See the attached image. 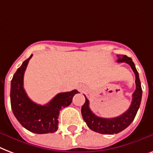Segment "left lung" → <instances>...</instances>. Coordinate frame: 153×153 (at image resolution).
<instances>
[{
  "label": "left lung",
  "instance_id": "8db88e82",
  "mask_svg": "<svg viewBox=\"0 0 153 153\" xmlns=\"http://www.w3.org/2000/svg\"><path fill=\"white\" fill-rule=\"evenodd\" d=\"M118 63L125 62L128 64L136 76V90L132 94V100L129 108L122 115L114 118H102L96 116L89 108V101L85 97V102L81 108V114L83 119L86 122L88 127L94 132H99L101 134L112 135L119 133L133 121L137 112L140 108L142 97V88L140 85V80L139 74L137 72L133 61L130 57L125 55H117Z\"/></svg>",
  "mask_w": 153,
  "mask_h": 153
}]
</instances>
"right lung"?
<instances>
[{
	"mask_svg": "<svg viewBox=\"0 0 153 153\" xmlns=\"http://www.w3.org/2000/svg\"><path fill=\"white\" fill-rule=\"evenodd\" d=\"M31 55L16 70L11 81L10 101L14 116L28 131L37 133H53L58 129L60 110L70 105L77 90L58 93L45 105L32 101L24 89V74Z\"/></svg>",
	"mask_w": 153,
	"mask_h": 153,
	"instance_id": "obj_1",
	"label": "right lung"
}]
</instances>
